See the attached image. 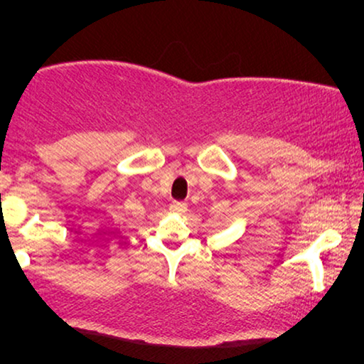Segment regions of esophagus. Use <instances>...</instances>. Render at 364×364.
I'll use <instances>...</instances> for the list:
<instances>
[{"label":"esophagus","instance_id":"34e87169","mask_svg":"<svg viewBox=\"0 0 364 364\" xmlns=\"http://www.w3.org/2000/svg\"><path fill=\"white\" fill-rule=\"evenodd\" d=\"M171 210H172L173 213H183V212H187V203H183V202H172V203H171Z\"/></svg>","mask_w":364,"mask_h":364}]
</instances>
